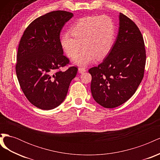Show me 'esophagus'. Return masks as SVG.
<instances>
[{"label":"esophagus","instance_id":"34e87169","mask_svg":"<svg viewBox=\"0 0 160 160\" xmlns=\"http://www.w3.org/2000/svg\"><path fill=\"white\" fill-rule=\"evenodd\" d=\"M78 71L79 73H83V72L86 71V69L85 68H81V67H79V68L78 69Z\"/></svg>","mask_w":160,"mask_h":160}]
</instances>
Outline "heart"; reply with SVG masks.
I'll return each instance as SVG.
<instances>
[{
  "label": "heart",
  "instance_id": "obj_1",
  "mask_svg": "<svg viewBox=\"0 0 160 160\" xmlns=\"http://www.w3.org/2000/svg\"><path fill=\"white\" fill-rule=\"evenodd\" d=\"M115 25L111 17L102 15L81 18L61 37V45L66 54L72 57L81 48L84 47L72 59L75 65L86 66L97 57L103 59L108 55L114 44Z\"/></svg>",
  "mask_w": 160,
  "mask_h": 160
}]
</instances>
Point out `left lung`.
I'll list each match as a JSON object with an SVG mask.
<instances>
[{"label":"left lung","instance_id":"1","mask_svg":"<svg viewBox=\"0 0 160 160\" xmlns=\"http://www.w3.org/2000/svg\"><path fill=\"white\" fill-rule=\"evenodd\" d=\"M119 27L112 49L103 62L92 67L91 94L105 108H114L132 98L144 74L146 55L139 28L119 13Z\"/></svg>","mask_w":160,"mask_h":160}]
</instances>
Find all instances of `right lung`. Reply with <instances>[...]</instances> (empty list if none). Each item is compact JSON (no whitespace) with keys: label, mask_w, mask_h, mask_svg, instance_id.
<instances>
[{"label":"right lung","mask_w":160,"mask_h":160,"mask_svg":"<svg viewBox=\"0 0 160 160\" xmlns=\"http://www.w3.org/2000/svg\"><path fill=\"white\" fill-rule=\"evenodd\" d=\"M73 14L64 11L47 13L33 21L21 38L18 48L16 73L22 92L35 107L50 110L66 98L71 81L78 69L71 67L63 55L60 32Z\"/></svg>","instance_id":"1"}]
</instances>
